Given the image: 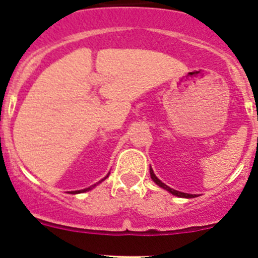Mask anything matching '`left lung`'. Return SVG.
<instances>
[{
	"label": "left lung",
	"mask_w": 258,
	"mask_h": 258,
	"mask_svg": "<svg viewBox=\"0 0 258 258\" xmlns=\"http://www.w3.org/2000/svg\"><path fill=\"white\" fill-rule=\"evenodd\" d=\"M150 174H151L152 181H154L155 183L157 184V186H160V187L164 188V190L169 191V192L172 194V195H175V197H178V198H186V199H191V198H197V195H192V194L181 192V191H177V190H174V188H170L169 186H166L165 183H163V182H161L160 179L157 178L156 175H155V173H154V170H152L151 166H150Z\"/></svg>",
	"instance_id": "1"
}]
</instances>
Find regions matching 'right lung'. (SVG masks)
Segmentation results:
<instances>
[{"label":"right lung","instance_id":"obj_1","mask_svg":"<svg viewBox=\"0 0 258 258\" xmlns=\"http://www.w3.org/2000/svg\"><path fill=\"white\" fill-rule=\"evenodd\" d=\"M108 175H109V173H108V174H107V175H106V177H104V178H103V179H101V181L98 182V183H101V182H102V181H104V179H106V178H107V177H108ZM98 183H97V184H98ZM97 184H93V186H90V187H86V188H84V190H77V191H70V194H81V192H86V191H90V190H92V188H94V187H95V186H97Z\"/></svg>","mask_w":258,"mask_h":258}]
</instances>
